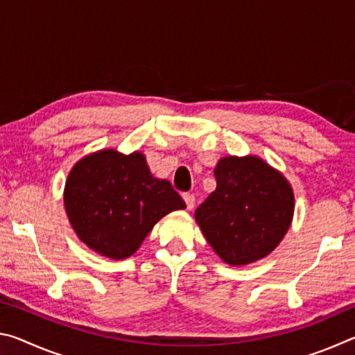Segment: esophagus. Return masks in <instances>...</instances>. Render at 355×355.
<instances>
[{
    "instance_id": "34e87169",
    "label": "esophagus",
    "mask_w": 355,
    "mask_h": 355,
    "mask_svg": "<svg viewBox=\"0 0 355 355\" xmlns=\"http://www.w3.org/2000/svg\"><path fill=\"white\" fill-rule=\"evenodd\" d=\"M183 199L186 202V208L188 209H192L196 205V197L194 194H189V192H186V194H183Z\"/></svg>"
}]
</instances>
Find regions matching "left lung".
Wrapping results in <instances>:
<instances>
[{"instance_id": "8db88e82", "label": "left lung", "mask_w": 355, "mask_h": 355, "mask_svg": "<svg viewBox=\"0 0 355 355\" xmlns=\"http://www.w3.org/2000/svg\"><path fill=\"white\" fill-rule=\"evenodd\" d=\"M216 189L196 209V220L222 260L249 264L277 248L291 224L294 196L282 173L257 156L222 158Z\"/></svg>"}]
</instances>
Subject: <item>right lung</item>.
I'll return each mask as SVG.
<instances>
[{
    "label": "right lung",
    "mask_w": 355,
    "mask_h": 355,
    "mask_svg": "<svg viewBox=\"0 0 355 355\" xmlns=\"http://www.w3.org/2000/svg\"><path fill=\"white\" fill-rule=\"evenodd\" d=\"M65 211L84 244L114 260L133 255L161 218L186 203L155 178L144 155L101 150L78 161L64 191Z\"/></svg>",
    "instance_id": "obj_1"
}]
</instances>
